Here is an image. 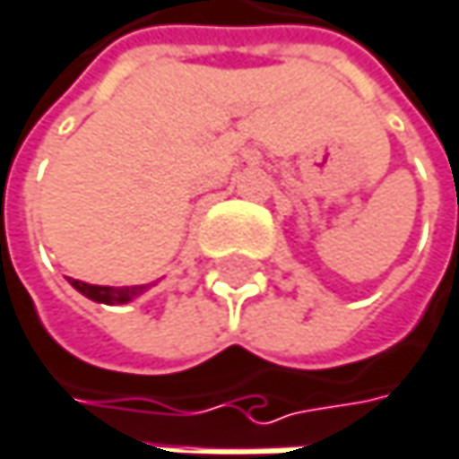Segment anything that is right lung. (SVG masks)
Returning a JSON list of instances; mask_svg holds the SVG:
<instances>
[{"instance_id":"1","label":"right lung","mask_w":459,"mask_h":459,"mask_svg":"<svg viewBox=\"0 0 459 459\" xmlns=\"http://www.w3.org/2000/svg\"><path fill=\"white\" fill-rule=\"evenodd\" d=\"M69 285L77 293H82L85 299H91L96 304H107V307L128 304V301H134L136 296H142L147 290V285H136V288H109V285H88V282H80V280H69Z\"/></svg>"}]
</instances>
